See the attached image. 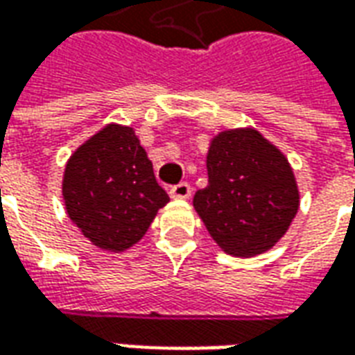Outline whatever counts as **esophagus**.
Segmentation results:
<instances>
[{"label":"esophagus","mask_w":355,"mask_h":355,"mask_svg":"<svg viewBox=\"0 0 355 355\" xmlns=\"http://www.w3.org/2000/svg\"><path fill=\"white\" fill-rule=\"evenodd\" d=\"M171 198H177V200H186V198H190L192 196V186L188 184V182H178L171 188Z\"/></svg>","instance_id":"34e87169"}]
</instances>
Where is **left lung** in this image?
<instances>
[{"label":"left lung","instance_id":"left-lung-1","mask_svg":"<svg viewBox=\"0 0 355 355\" xmlns=\"http://www.w3.org/2000/svg\"><path fill=\"white\" fill-rule=\"evenodd\" d=\"M207 173L193 207L223 251L254 257L274 247L298 211L285 155L253 129L224 131L209 148Z\"/></svg>","mask_w":355,"mask_h":355}]
</instances>
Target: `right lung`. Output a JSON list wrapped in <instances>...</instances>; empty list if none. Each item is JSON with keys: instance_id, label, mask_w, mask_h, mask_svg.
<instances>
[{"instance_id": "1", "label": "right lung", "mask_w": 355, "mask_h": 355, "mask_svg": "<svg viewBox=\"0 0 355 355\" xmlns=\"http://www.w3.org/2000/svg\"><path fill=\"white\" fill-rule=\"evenodd\" d=\"M62 196L81 234L106 251L137 243L169 201L135 131L119 125L96 132L70 157Z\"/></svg>"}]
</instances>
